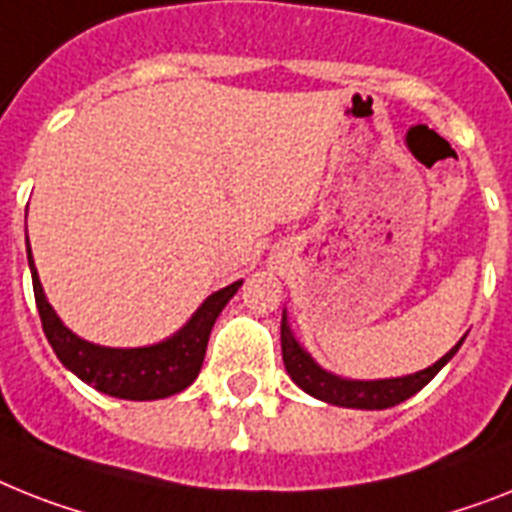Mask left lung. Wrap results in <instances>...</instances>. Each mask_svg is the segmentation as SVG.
Listing matches in <instances>:
<instances>
[{
  "label": "left lung",
  "mask_w": 512,
  "mask_h": 512,
  "mask_svg": "<svg viewBox=\"0 0 512 512\" xmlns=\"http://www.w3.org/2000/svg\"><path fill=\"white\" fill-rule=\"evenodd\" d=\"M280 340H282V361H285V369L290 374L298 387L303 392H308L311 398L322 400L329 405H340V408H358V411H384V408H392V405L403 403L411 395H416L421 387L432 382L437 377V371L445 366L450 358L458 353V348L463 345L466 335L460 337V342L455 348H450L445 356L439 358L437 363H432L429 369L416 371V374H408V377H392V379H345L337 377L332 371L322 369L319 363L311 358L301 342L295 340L293 329L287 324V314L282 311V327H280Z\"/></svg>",
  "instance_id": "left-lung-1"
}]
</instances>
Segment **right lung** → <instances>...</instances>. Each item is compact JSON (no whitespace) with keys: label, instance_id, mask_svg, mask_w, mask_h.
Instances as JSON below:
<instances>
[{"label":"right lung","instance_id":"right-lung-1","mask_svg":"<svg viewBox=\"0 0 512 512\" xmlns=\"http://www.w3.org/2000/svg\"><path fill=\"white\" fill-rule=\"evenodd\" d=\"M25 248H28V266H31L33 295H36L41 327H44L46 340L54 348L57 358L62 361V366L73 371L75 377L104 395L120 400L170 398L175 392L190 387L204 363L211 327L222 314V308L243 285V280H238L211 293L196 308V314L167 340L143 345V348H107V345L83 340L73 329L62 324L52 303L46 301L36 264H33L31 246H28V235H25Z\"/></svg>","mask_w":512,"mask_h":512}]
</instances>
